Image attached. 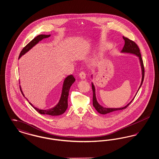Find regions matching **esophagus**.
I'll return each instance as SVG.
<instances>
[{"instance_id":"1","label":"esophagus","mask_w":159,"mask_h":159,"mask_svg":"<svg viewBox=\"0 0 159 159\" xmlns=\"http://www.w3.org/2000/svg\"><path fill=\"white\" fill-rule=\"evenodd\" d=\"M79 77L81 79H84L86 78V74L83 71H81L80 73H79Z\"/></svg>"}]
</instances>
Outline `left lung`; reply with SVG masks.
<instances>
[{
    "instance_id": "1",
    "label": "left lung",
    "mask_w": 159,
    "mask_h": 159,
    "mask_svg": "<svg viewBox=\"0 0 159 159\" xmlns=\"http://www.w3.org/2000/svg\"><path fill=\"white\" fill-rule=\"evenodd\" d=\"M123 39L125 40V45L123 48V49L121 50V53H130V54L135 55L139 58V60L140 62V65H141V71H142V79H141V84H140L138 91L136 92V93H137L139 89H140L141 86H142L143 81H144V72L145 71H144L143 61V59L141 58L140 50L136 43L134 41L129 39L128 38L123 36ZM91 77H92V78H93V75H91ZM92 89L93 91V106L95 107V108L96 109V110L99 113L101 114H106L112 113L114 111L121 110L126 108L132 102V101L134 100V99L135 98V97L136 96V93L135 96L134 97V98L132 99L131 100V101L125 107H120V108H107V107H104L103 106L100 105L99 104L98 102L97 101V97H96V93H95V86H94L93 82H92Z\"/></svg>"
}]
</instances>
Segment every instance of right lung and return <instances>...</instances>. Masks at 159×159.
I'll return each mask as SVG.
<instances>
[{
    "label": "right lung",
    "mask_w": 159,
    "mask_h": 159,
    "mask_svg": "<svg viewBox=\"0 0 159 159\" xmlns=\"http://www.w3.org/2000/svg\"><path fill=\"white\" fill-rule=\"evenodd\" d=\"M51 34L49 35H46V34H40L36 38H34L30 43H29L27 45L25 46L21 51V53L20 54L19 58H20L25 53H27L28 51H29L31 49L38 44V43L43 40V39L49 38L50 37ZM75 79L73 77V75H69L64 80L63 82V85H62V92L61 95L60 99L59 100V102L58 104L53 107L52 108L50 109H47V110H41L38 108H36L29 102V104L31 106H32L38 112L41 114H47V115H50V116H59L61 115L64 113L67 107H68V97L69 94V90L71 87V86L73 84V83L75 82ZM20 90L23 94L24 97H25L24 93H23V91L21 89V86H20ZM28 101V99H27Z\"/></svg>",
    "instance_id": "right-lung-1"
}]
</instances>
